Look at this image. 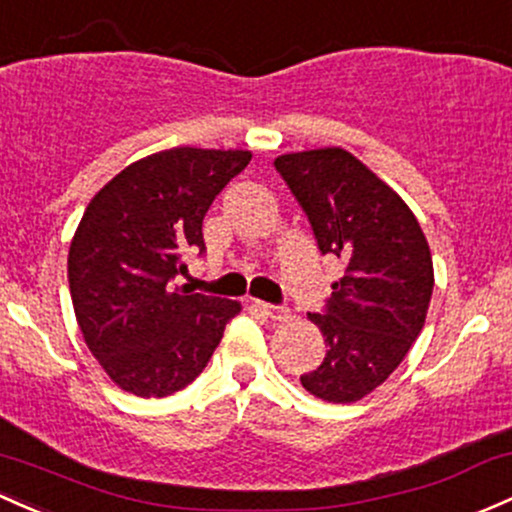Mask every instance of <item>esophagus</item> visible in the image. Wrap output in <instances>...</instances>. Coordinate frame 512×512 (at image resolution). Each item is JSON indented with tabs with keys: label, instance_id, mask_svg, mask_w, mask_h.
<instances>
[{
	"label": "esophagus",
	"instance_id": "obj_1",
	"mask_svg": "<svg viewBox=\"0 0 512 512\" xmlns=\"http://www.w3.org/2000/svg\"><path fill=\"white\" fill-rule=\"evenodd\" d=\"M255 308H260V311L265 313V316L274 318V320H284V318H289V308H286V306H274V303L255 301Z\"/></svg>",
	"mask_w": 512,
	"mask_h": 512
}]
</instances>
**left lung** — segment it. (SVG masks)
I'll return each instance as SVG.
<instances>
[{
  "mask_svg": "<svg viewBox=\"0 0 512 512\" xmlns=\"http://www.w3.org/2000/svg\"><path fill=\"white\" fill-rule=\"evenodd\" d=\"M274 167L318 250L345 265L323 313H308L328 350L301 384L328 403H355L389 379L423 330L435 286L428 240L406 201L347 150L289 153Z\"/></svg>",
  "mask_w": 512,
  "mask_h": 512,
  "instance_id": "obj_1",
  "label": "left lung"
}]
</instances>
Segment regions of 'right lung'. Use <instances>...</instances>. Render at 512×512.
I'll use <instances>...</instances> for the list:
<instances>
[{"mask_svg": "<svg viewBox=\"0 0 512 512\" xmlns=\"http://www.w3.org/2000/svg\"><path fill=\"white\" fill-rule=\"evenodd\" d=\"M252 160L247 150L172 148L121 170L94 194L67 282L89 352L119 389L162 398L204 372L238 301L174 286L184 255L206 250L204 216Z\"/></svg>", "mask_w": 512, "mask_h": 512, "instance_id": "add662e5", "label": "right lung"}]
</instances>
